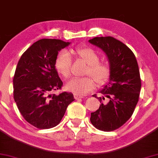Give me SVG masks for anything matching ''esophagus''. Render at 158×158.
Here are the masks:
<instances>
[{
    "instance_id": "34e87169",
    "label": "esophagus",
    "mask_w": 158,
    "mask_h": 158,
    "mask_svg": "<svg viewBox=\"0 0 158 158\" xmlns=\"http://www.w3.org/2000/svg\"><path fill=\"white\" fill-rule=\"evenodd\" d=\"M74 98H75L76 99H82V97H80V96L79 95H77V94H74Z\"/></svg>"
}]
</instances>
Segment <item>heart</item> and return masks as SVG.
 Listing matches in <instances>:
<instances>
[{
  "instance_id": "heart-1",
  "label": "heart",
  "mask_w": 158,
  "mask_h": 158,
  "mask_svg": "<svg viewBox=\"0 0 158 158\" xmlns=\"http://www.w3.org/2000/svg\"><path fill=\"white\" fill-rule=\"evenodd\" d=\"M75 54L88 64L85 74H89L98 84L106 82L109 78L110 70L107 64L99 62V56L94 49L88 47H78ZM71 57L67 50H61L58 53L55 60V68L59 75L68 78L70 73ZM95 87L94 79L89 77L73 78L67 83L66 89L77 95H85Z\"/></svg>"
}]
</instances>
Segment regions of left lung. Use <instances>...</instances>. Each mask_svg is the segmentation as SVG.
<instances>
[{"label": "left lung", "instance_id": "obj_1", "mask_svg": "<svg viewBox=\"0 0 158 158\" xmlns=\"http://www.w3.org/2000/svg\"><path fill=\"white\" fill-rule=\"evenodd\" d=\"M91 44L106 53L109 62V80L97 97L101 105L90 114V122L97 129L111 131L125 124L131 117L139 99L141 80L135 54L126 44L113 37H95ZM108 98L109 102H102Z\"/></svg>", "mask_w": 158, "mask_h": 158}]
</instances>
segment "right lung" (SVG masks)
<instances>
[{"instance_id":"obj_1","label":"right lung","mask_w":158,"mask_h":158,"mask_svg":"<svg viewBox=\"0 0 158 158\" xmlns=\"http://www.w3.org/2000/svg\"><path fill=\"white\" fill-rule=\"evenodd\" d=\"M70 44L59 39L39 40L23 52L17 64L14 99L23 118L40 129L59 124L69 104L74 101L72 93L50 94L63 85L55 60L61 49Z\"/></svg>"}]
</instances>
